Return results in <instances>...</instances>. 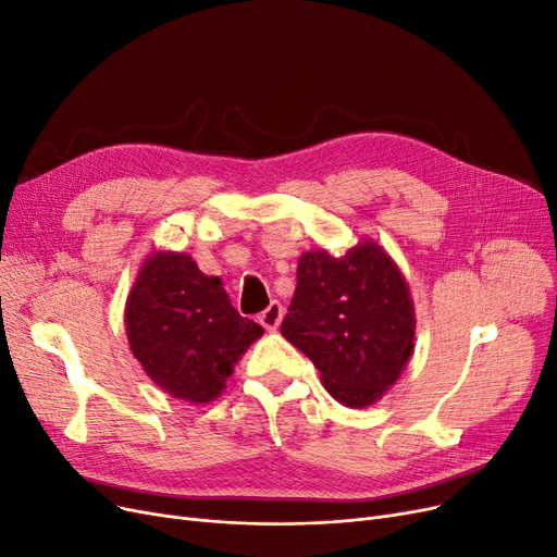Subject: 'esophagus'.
Returning <instances> with one entry per match:
<instances>
[{"instance_id":"obj_1","label":"esophagus","mask_w":557,"mask_h":557,"mask_svg":"<svg viewBox=\"0 0 557 557\" xmlns=\"http://www.w3.org/2000/svg\"><path fill=\"white\" fill-rule=\"evenodd\" d=\"M283 312L285 308L278 304V301H272L268 308H264L260 314H258V322L268 329V331H276L281 320H283Z\"/></svg>"}]
</instances>
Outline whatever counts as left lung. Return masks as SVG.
I'll return each mask as SVG.
<instances>
[{
	"label": "left lung",
	"instance_id": "left-lung-1",
	"mask_svg": "<svg viewBox=\"0 0 557 557\" xmlns=\"http://www.w3.org/2000/svg\"><path fill=\"white\" fill-rule=\"evenodd\" d=\"M414 304L374 240L335 258L306 251L281 333L320 369L335 401L367 408L399 381L414 349Z\"/></svg>",
	"mask_w": 557,
	"mask_h": 557
}]
</instances>
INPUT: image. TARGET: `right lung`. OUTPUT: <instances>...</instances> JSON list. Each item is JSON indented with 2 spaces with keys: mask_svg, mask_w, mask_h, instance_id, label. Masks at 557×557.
Segmentation results:
<instances>
[{
  "mask_svg": "<svg viewBox=\"0 0 557 557\" xmlns=\"http://www.w3.org/2000/svg\"><path fill=\"white\" fill-rule=\"evenodd\" d=\"M124 324L147 376L188 404L218 399L233 364L262 335V326L233 308L218 276L176 251H153L143 262Z\"/></svg>",
  "mask_w": 557,
  "mask_h": 557,
  "instance_id": "right-lung-1",
  "label": "right lung"
}]
</instances>
